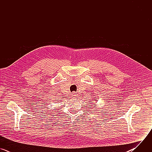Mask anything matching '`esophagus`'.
I'll list each match as a JSON object with an SVG mask.
<instances>
[{
  "label": "esophagus",
  "mask_w": 152,
  "mask_h": 152,
  "mask_svg": "<svg viewBox=\"0 0 152 152\" xmlns=\"http://www.w3.org/2000/svg\"><path fill=\"white\" fill-rule=\"evenodd\" d=\"M71 95H72V96H71L72 97V98H75V99H76V98L77 97V96H77V94L76 92H73Z\"/></svg>",
  "instance_id": "obj_1"
}]
</instances>
